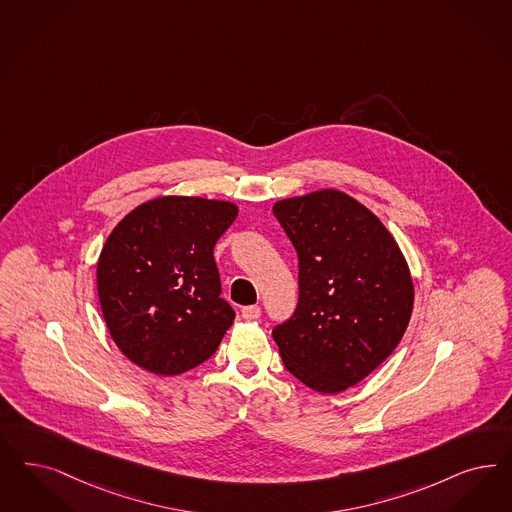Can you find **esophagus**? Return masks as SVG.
I'll use <instances>...</instances> for the list:
<instances>
[{
	"label": "esophagus",
	"instance_id": "obj_1",
	"mask_svg": "<svg viewBox=\"0 0 512 512\" xmlns=\"http://www.w3.org/2000/svg\"><path fill=\"white\" fill-rule=\"evenodd\" d=\"M242 318L247 319V321H255V319L261 318V308L257 304L244 306L242 308Z\"/></svg>",
	"mask_w": 512,
	"mask_h": 512
}]
</instances>
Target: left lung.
I'll list each match as a JSON object with an SVG mask.
<instances>
[{"label":"left lung","mask_w":512,"mask_h":512,"mask_svg":"<svg viewBox=\"0 0 512 512\" xmlns=\"http://www.w3.org/2000/svg\"><path fill=\"white\" fill-rule=\"evenodd\" d=\"M299 257V302L272 336L283 365L319 393L369 376L405 335L414 285L382 221L335 189L274 204Z\"/></svg>","instance_id":"left-lung-1"}]
</instances>
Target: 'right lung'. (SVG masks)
<instances>
[{
	"instance_id": "obj_1",
	"label": "right lung",
	"mask_w": 512,
	"mask_h": 512,
	"mask_svg": "<svg viewBox=\"0 0 512 512\" xmlns=\"http://www.w3.org/2000/svg\"><path fill=\"white\" fill-rule=\"evenodd\" d=\"M238 215L223 200L160 196L128 213L98 259V297L111 338L160 376L210 359L234 321L221 299L213 247Z\"/></svg>"
}]
</instances>
